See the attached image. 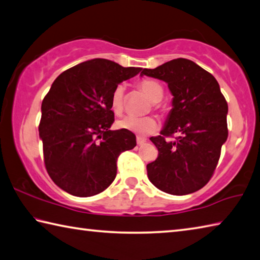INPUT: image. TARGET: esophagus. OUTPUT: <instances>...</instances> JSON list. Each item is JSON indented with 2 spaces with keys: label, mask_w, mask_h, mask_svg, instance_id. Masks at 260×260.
Instances as JSON below:
<instances>
[{
  "label": "esophagus",
  "mask_w": 260,
  "mask_h": 260,
  "mask_svg": "<svg viewBox=\"0 0 260 260\" xmlns=\"http://www.w3.org/2000/svg\"><path fill=\"white\" fill-rule=\"evenodd\" d=\"M145 142H146L145 138H142V136H138V138H136V143H138V145H142Z\"/></svg>",
  "instance_id": "esophagus-1"
}]
</instances>
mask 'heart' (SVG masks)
I'll return each instance as SVG.
<instances>
[{"label": "heart", "mask_w": 260, "mask_h": 260, "mask_svg": "<svg viewBox=\"0 0 260 260\" xmlns=\"http://www.w3.org/2000/svg\"><path fill=\"white\" fill-rule=\"evenodd\" d=\"M138 87L144 95L153 102L154 107H158V102L164 95V88L161 84L151 78H143L138 83ZM111 108L116 114H120L125 109V86L122 84L117 85L111 93ZM120 128L133 132L139 135H149L158 129L159 122L153 116L134 117L126 116L117 122Z\"/></svg>", "instance_id": "heart-1"}]
</instances>
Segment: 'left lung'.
Segmentation results:
<instances>
[{
    "mask_svg": "<svg viewBox=\"0 0 260 260\" xmlns=\"http://www.w3.org/2000/svg\"><path fill=\"white\" fill-rule=\"evenodd\" d=\"M141 75L166 82L174 96L164 129L150 139L158 149V158L146 165L150 182L174 196L200 190L214 174L229 135V107L218 82L183 58L143 69ZM174 134L179 135L176 141H168Z\"/></svg>",
    "mask_w": 260,
    "mask_h": 260,
    "instance_id": "1",
    "label": "left lung"
}]
</instances>
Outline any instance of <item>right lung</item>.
<instances>
[{
  "mask_svg": "<svg viewBox=\"0 0 260 260\" xmlns=\"http://www.w3.org/2000/svg\"><path fill=\"white\" fill-rule=\"evenodd\" d=\"M141 70L107 59L85 61L60 74L43 99L39 131L45 168L69 194L105 191L116 177L119 154L136 145L131 131H110V100L118 84Z\"/></svg>",
  "mask_w": 260,
  "mask_h": 260,
  "instance_id": "add662e5",
  "label": "right lung"
}]
</instances>
